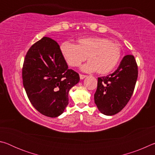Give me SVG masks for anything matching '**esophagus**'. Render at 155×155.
I'll list each match as a JSON object with an SVG mask.
<instances>
[{
	"label": "esophagus",
	"mask_w": 155,
	"mask_h": 155,
	"mask_svg": "<svg viewBox=\"0 0 155 155\" xmlns=\"http://www.w3.org/2000/svg\"><path fill=\"white\" fill-rule=\"evenodd\" d=\"M80 78L81 79H83V78H85V77H87V75H84V74H80Z\"/></svg>",
	"instance_id": "obj_1"
}]
</instances>
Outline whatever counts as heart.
<instances>
[{
	"mask_svg": "<svg viewBox=\"0 0 155 155\" xmlns=\"http://www.w3.org/2000/svg\"><path fill=\"white\" fill-rule=\"evenodd\" d=\"M60 52L68 65L79 66L86 59L87 63L81 67L83 72H96L107 74L117 66L121 58V50L117 44L101 37H87L78 40V44L64 41Z\"/></svg>",
	"mask_w": 155,
	"mask_h": 155,
	"instance_id": "heart-1",
	"label": "heart"
}]
</instances>
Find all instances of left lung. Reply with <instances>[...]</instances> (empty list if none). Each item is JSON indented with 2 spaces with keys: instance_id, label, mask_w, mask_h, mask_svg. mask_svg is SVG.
<instances>
[{
  "instance_id": "1",
  "label": "left lung",
  "mask_w": 155,
  "mask_h": 155,
  "mask_svg": "<svg viewBox=\"0 0 155 155\" xmlns=\"http://www.w3.org/2000/svg\"><path fill=\"white\" fill-rule=\"evenodd\" d=\"M137 76L135 57L128 54L123 57L114 73L98 78L94 102L101 113L114 115L121 111L133 95Z\"/></svg>"
}]
</instances>
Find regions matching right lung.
<instances>
[{"label": "right lung", "instance_id": "right-lung-1", "mask_svg": "<svg viewBox=\"0 0 155 155\" xmlns=\"http://www.w3.org/2000/svg\"><path fill=\"white\" fill-rule=\"evenodd\" d=\"M22 79L35 109L47 117H56L64 113L68 104V92L80 78L77 72L68 69L59 44L44 37L26 54Z\"/></svg>", "mask_w": 155, "mask_h": 155}]
</instances>
